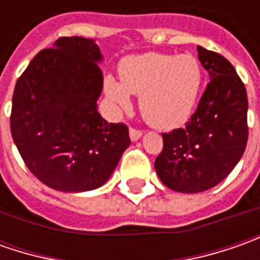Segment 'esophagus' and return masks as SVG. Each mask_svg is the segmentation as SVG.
<instances>
[{"label":"esophagus","mask_w":260,"mask_h":260,"mask_svg":"<svg viewBox=\"0 0 260 260\" xmlns=\"http://www.w3.org/2000/svg\"><path fill=\"white\" fill-rule=\"evenodd\" d=\"M140 136H142V130H139V128H136V127H130V139H132L133 142L139 140Z\"/></svg>","instance_id":"1"}]
</instances>
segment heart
Here are the masks:
<instances>
[{
	"label": "heart",
	"instance_id": "heart-1",
	"mask_svg": "<svg viewBox=\"0 0 260 260\" xmlns=\"http://www.w3.org/2000/svg\"><path fill=\"white\" fill-rule=\"evenodd\" d=\"M120 83L105 79V94L118 108H128V94L140 96L146 121L162 130L182 125L194 111L203 89L204 72L194 55L145 53L121 62Z\"/></svg>",
	"mask_w": 260,
	"mask_h": 260
}]
</instances>
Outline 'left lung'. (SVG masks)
Here are the masks:
<instances>
[{
  "mask_svg": "<svg viewBox=\"0 0 260 260\" xmlns=\"http://www.w3.org/2000/svg\"><path fill=\"white\" fill-rule=\"evenodd\" d=\"M197 50L211 81L184 128L162 133L164 149L155 160L160 181L186 194L220 184L245 153L249 136L247 94L235 66L217 52Z\"/></svg>",
  "mask_w": 260,
  "mask_h": 260,
  "instance_id": "1",
  "label": "left lung"
}]
</instances>
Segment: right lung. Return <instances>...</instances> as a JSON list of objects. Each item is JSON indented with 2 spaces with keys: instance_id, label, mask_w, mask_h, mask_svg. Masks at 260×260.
I'll use <instances>...</instances> for the list:
<instances>
[{
  "instance_id": "obj_1",
  "label": "right lung",
  "mask_w": 260,
  "mask_h": 260,
  "mask_svg": "<svg viewBox=\"0 0 260 260\" xmlns=\"http://www.w3.org/2000/svg\"><path fill=\"white\" fill-rule=\"evenodd\" d=\"M40 50L17 79L10 127L25 166L63 192L107 182L130 145L124 123L96 111L103 89L100 47L84 37H60Z\"/></svg>"
}]
</instances>
